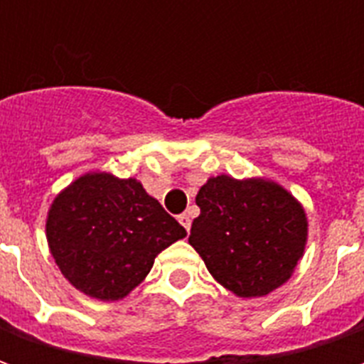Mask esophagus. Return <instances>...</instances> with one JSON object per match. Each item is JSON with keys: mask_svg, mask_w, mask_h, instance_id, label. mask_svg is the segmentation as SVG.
Wrapping results in <instances>:
<instances>
[{"mask_svg": "<svg viewBox=\"0 0 364 364\" xmlns=\"http://www.w3.org/2000/svg\"><path fill=\"white\" fill-rule=\"evenodd\" d=\"M179 222H181L183 228L189 232V230H191V216H189V214H187V213L181 214V216H179Z\"/></svg>", "mask_w": 364, "mask_h": 364, "instance_id": "obj_1", "label": "esophagus"}]
</instances>
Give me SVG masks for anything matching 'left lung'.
<instances>
[{"mask_svg": "<svg viewBox=\"0 0 364 364\" xmlns=\"http://www.w3.org/2000/svg\"><path fill=\"white\" fill-rule=\"evenodd\" d=\"M197 205L189 244L222 287L252 298L289 281L308 236L304 208L289 191L218 175L200 187Z\"/></svg>", "mask_w": 364, "mask_h": 364, "instance_id": "obj_1", "label": "left lung"}]
</instances>
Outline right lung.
Returning <instances> with one entry per match:
<instances>
[{"label": "right lung", "mask_w": 364, "mask_h": 364, "mask_svg": "<svg viewBox=\"0 0 364 364\" xmlns=\"http://www.w3.org/2000/svg\"><path fill=\"white\" fill-rule=\"evenodd\" d=\"M187 236L136 179L87 173L54 198L46 220L52 257L75 289L119 300L150 273L167 245Z\"/></svg>", "instance_id": "add662e5"}]
</instances>
